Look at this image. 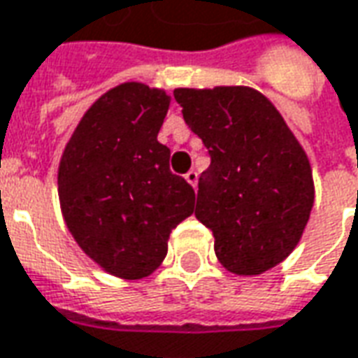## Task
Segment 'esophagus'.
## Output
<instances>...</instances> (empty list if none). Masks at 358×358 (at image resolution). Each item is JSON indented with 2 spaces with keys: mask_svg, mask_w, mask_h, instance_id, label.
<instances>
[{
  "mask_svg": "<svg viewBox=\"0 0 358 358\" xmlns=\"http://www.w3.org/2000/svg\"><path fill=\"white\" fill-rule=\"evenodd\" d=\"M184 178H186V182L189 184V186L196 187V184H197V172L196 171H189L186 176H184Z\"/></svg>",
  "mask_w": 358,
  "mask_h": 358,
  "instance_id": "obj_1",
  "label": "esophagus"
}]
</instances>
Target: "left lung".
<instances>
[{"mask_svg":"<svg viewBox=\"0 0 358 358\" xmlns=\"http://www.w3.org/2000/svg\"><path fill=\"white\" fill-rule=\"evenodd\" d=\"M211 164L199 178L196 217L236 275H259L296 248L314 205L312 166L279 110L252 87L174 89Z\"/></svg>","mask_w":358,"mask_h":358,"instance_id":"left-lung-1","label":"left lung"}]
</instances>
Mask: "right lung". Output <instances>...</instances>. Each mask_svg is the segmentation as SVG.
<instances>
[{"mask_svg":"<svg viewBox=\"0 0 358 358\" xmlns=\"http://www.w3.org/2000/svg\"><path fill=\"white\" fill-rule=\"evenodd\" d=\"M169 106L162 89L118 85L85 112L59 161L67 229L94 264L120 279L153 273L172 229L194 213V187L172 174L171 149L157 141Z\"/></svg>","mask_w":358,"mask_h":358,"instance_id":"1","label":"right lung"}]
</instances>
